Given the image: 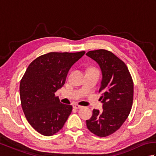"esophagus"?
Returning <instances> with one entry per match:
<instances>
[{
	"mask_svg": "<svg viewBox=\"0 0 156 156\" xmlns=\"http://www.w3.org/2000/svg\"><path fill=\"white\" fill-rule=\"evenodd\" d=\"M73 107H74L76 109H80V108H82V106L79 105H77V104H74V105H73Z\"/></svg>",
	"mask_w": 156,
	"mask_h": 156,
	"instance_id": "esophagus-1",
	"label": "esophagus"
}]
</instances>
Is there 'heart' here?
Masks as SVG:
<instances>
[{
	"label": "heart",
	"mask_w": 156,
	"mask_h": 156,
	"mask_svg": "<svg viewBox=\"0 0 156 156\" xmlns=\"http://www.w3.org/2000/svg\"><path fill=\"white\" fill-rule=\"evenodd\" d=\"M88 71H91V72H98L97 69H95V68H90V69H88Z\"/></svg>",
	"instance_id": "heart-1"
}]
</instances>
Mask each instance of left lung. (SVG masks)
<instances>
[{
	"label": "left lung",
	"mask_w": 156,
	"mask_h": 156,
	"mask_svg": "<svg viewBox=\"0 0 156 156\" xmlns=\"http://www.w3.org/2000/svg\"><path fill=\"white\" fill-rule=\"evenodd\" d=\"M87 55L99 65L102 80L99 100L103 111H92L87 120L89 131L98 137H107L121 127L130 113L133 100V82L125 63L105 49L88 51Z\"/></svg>",
	"instance_id": "obj_1"
}]
</instances>
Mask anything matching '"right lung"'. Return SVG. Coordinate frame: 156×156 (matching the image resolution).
I'll list each match as a JSON object with an SVG mask.
<instances>
[{
	"label": "right lung",
	"mask_w": 156,
	"mask_h": 156,
	"mask_svg": "<svg viewBox=\"0 0 156 156\" xmlns=\"http://www.w3.org/2000/svg\"><path fill=\"white\" fill-rule=\"evenodd\" d=\"M84 54L50 52L28 66L20 82V98L27 121L40 134L54 135L71 114L72 106L61 103L55 92L64 86L69 69Z\"/></svg>",
	"instance_id": "obj_1"
}]
</instances>
